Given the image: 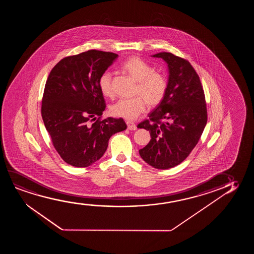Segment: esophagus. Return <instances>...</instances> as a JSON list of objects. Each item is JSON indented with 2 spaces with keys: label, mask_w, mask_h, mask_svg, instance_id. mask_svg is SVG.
Returning <instances> with one entry per match:
<instances>
[{
  "label": "esophagus",
  "mask_w": 254,
  "mask_h": 254,
  "mask_svg": "<svg viewBox=\"0 0 254 254\" xmlns=\"http://www.w3.org/2000/svg\"><path fill=\"white\" fill-rule=\"evenodd\" d=\"M127 128H128L129 130H132V131H134V130L137 129V127H136L135 124H134V123H132V122H127Z\"/></svg>",
  "instance_id": "esophagus-1"
}]
</instances>
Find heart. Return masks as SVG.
Here are the masks:
<instances>
[{"mask_svg": "<svg viewBox=\"0 0 254 254\" xmlns=\"http://www.w3.org/2000/svg\"><path fill=\"white\" fill-rule=\"evenodd\" d=\"M122 69L137 81L135 93L140 95L131 99H121L113 104L110 112L117 117L134 120L149 106H156L163 100L167 89V80L163 73L154 72L153 66L144 60L132 56L122 63ZM98 86L101 94L110 98L114 95L112 89V74L106 71L101 74Z\"/></svg>", "mask_w": 254, "mask_h": 254, "instance_id": "1", "label": "heart"}]
</instances>
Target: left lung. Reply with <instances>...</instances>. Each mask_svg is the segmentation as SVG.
Instances as JSON below:
<instances>
[{
    "instance_id": "1",
    "label": "left lung",
    "mask_w": 254,
    "mask_h": 254,
    "mask_svg": "<svg viewBox=\"0 0 254 254\" xmlns=\"http://www.w3.org/2000/svg\"><path fill=\"white\" fill-rule=\"evenodd\" d=\"M152 56L167 64V89L163 100L150 112V121L137 126L151 135L139 153L150 166L168 169L186 160L197 145L206 125L207 111L199 77L189 62L171 53Z\"/></svg>"
}]
</instances>
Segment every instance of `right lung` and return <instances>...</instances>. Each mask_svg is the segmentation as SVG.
Wrapping results in <instances>:
<instances>
[{
  "instance_id": "right-lung-1",
  "label": "right lung",
  "mask_w": 254,
  "mask_h": 254,
  "mask_svg": "<svg viewBox=\"0 0 254 254\" xmlns=\"http://www.w3.org/2000/svg\"><path fill=\"white\" fill-rule=\"evenodd\" d=\"M117 57L114 53L88 50L63 58L49 73L42 120L56 151L71 166L87 167L96 162L110 137L127 129L123 119L101 120L106 104L98 80Z\"/></svg>"
}]
</instances>
